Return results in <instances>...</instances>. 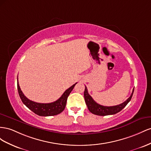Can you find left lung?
Listing matches in <instances>:
<instances>
[{
	"instance_id": "obj_1",
	"label": "left lung",
	"mask_w": 151,
	"mask_h": 151,
	"mask_svg": "<svg viewBox=\"0 0 151 151\" xmlns=\"http://www.w3.org/2000/svg\"><path fill=\"white\" fill-rule=\"evenodd\" d=\"M133 91H134V88L133 89V91L130 97H129L127 101L122 103V104L114 106H104L97 104V103L93 99L92 97L89 95L87 87L85 86L84 91L85 101L86 104L87 106L88 110L90 111V113H92L93 114H96L99 116H107L114 114L118 113V112L121 111L124 107L127 105L128 103L130 101L133 96Z\"/></svg>"
}]
</instances>
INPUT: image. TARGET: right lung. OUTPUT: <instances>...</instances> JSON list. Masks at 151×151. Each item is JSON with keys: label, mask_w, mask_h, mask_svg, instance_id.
<instances>
[{"label": "right lung", "mask_w": 151, "mask_h": 151, "mask_svg": "<svg viewBox=\"0 0 151 151\" xmlns=\"http://www.w3.org/2000/svg\"><path fill=\"white\" fill-rule=\"evenodd\" d=\"M76 83H75L71 87L68 88L59 99L51 103H38L29 100L21 91L18 83V79L17 85H18V90L21 99L28 109L38 116H50L60 114L64 111L66 105L68 97Z\"/></svg>", "instance_id": "add662e5"}]
</instances>
